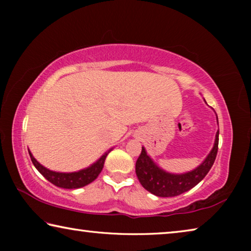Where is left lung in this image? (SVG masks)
Here are the masks:
<instances>
[{"label":"left lung","instance_id":"obj_1","mask_svg":"<svg viewBox=\"0 0 251 251\" xmlns=\"http://www.w3.org/2000/svg\"><path fill=\"white\" fill-rule=\"evenodd\" d=\"M218 141L219 129L216 133L214 146L202 163L193 171L184 174H173L164 171L147 154L145 147H142V152L136 161L135 167L139 182L144 188L157 197H174L188 192L199 184L210 171L217 156Z\"/></svg>","mask_w":251,"mask_h":251}]
</instances>
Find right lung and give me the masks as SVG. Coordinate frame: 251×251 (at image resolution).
<instances>
[{
	"instance_id": "right-lung-1",
	"label": "right lung",
	"mask_w": 251,
	"mask_h": 251,
	"mask_svg": "<svg viewBox=\"0 0 251 251\" xmlns=\"http://www.w3.org/2000/svg\"><path fill=\"white\" fill-rule=\"evenodd\" d=\"M112 150H109L108 151H106L104 155H101L94 164L91 165V166L73 173H59L50 171V169L44 167L43 165H41L39 161L34 158V156L29 151L28 154L35 168L46 178V179L52 182L53 185L65 189H77L80 188V187L91 184L92 181H94L96 179L97 176L100 175L101 169L104 167L106 156L108 155V152Z\"/></svg>"
}]
</instances>
